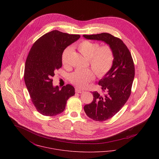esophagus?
Masks as SVG:
<instances>
[{
    "label": "esophagus",
    "mask_w": 159,
    "mask_h": 159,
    "mask_svg": "<svg viewBox=\"0 0 159 159\" xmlns=\"http://www.w3.org/2000/svg\"><path fill=\"white\" fill-rule=\"evenodd\" d=\"M75 92H76V93H83L84 91H83L82 89H79V88H76L75 89Z\"/></svg>",
    "instance_id": "esophagus-1"
}]
</instances>
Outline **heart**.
I'll use <instances>...</instances> for the list:
<instances>
[{"label":"heart","instance_id":"obj_1","mask_svg":"<svg viewBox=\"0 0 159 159\" xmlns=\"http://www.w3.org/2000/svg\"><path fill=\"white\" fill-rule=\"evenodd\" d=\"M77 48L80 52L88 59L91 68L97 76H104L112 67L114 56L110 46L105 45L100 47L98 43L83 40L78 45ZM71 51V48L67 47L62 54V62L64 66L68 64ZM93 78L94 73L91 69L77 70L69 77L71 83L80 88L86 87Z\"/></svg>","mask_w":159,"mask_h":159}]
</instances>
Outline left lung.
<instances>
[{
  "mask_svg": "<svg viewBox=\"0 0 159 159\" xmlns=\"http://www.w3.org/2000/svg\"><path fill=\"white\" fill-rule=\"evenodd\" d=\"M88 40L102 41L111 48L113 64L110 70L99 81L105 94L92 92L93 101L84 107L87 116L96 121H104L114 116L129 99L135 76L132 55L124 42L108 33L83 35Z\"/></svg>",
  "mask_w": 159,
  "mask_h": 159,
  "instance_id": "1",
  "label": "left lung"
}]
</instances>
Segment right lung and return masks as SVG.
I'll list each match as a JSON object with an SVG mask.
<instances>
[{"label":"right lung","instance_id":"1","mask_svg":"<svg viewBox=\"0 0 159 159\" xmlns=\"http://www.w3.org/2000/svg\"><path fill=\"white\" fill-rule=\"evenodd\" d=\"M80 35H70L58 30L49 32L32 46L24 69V81L31 100L40 113L53 116L61 113L68 98L75 95V88L67 84L59 89L54 86L52 78L62 66L64 49L78 40Z\"/></svg>","mask_w":159,"mask_h":159}]
</instances>
